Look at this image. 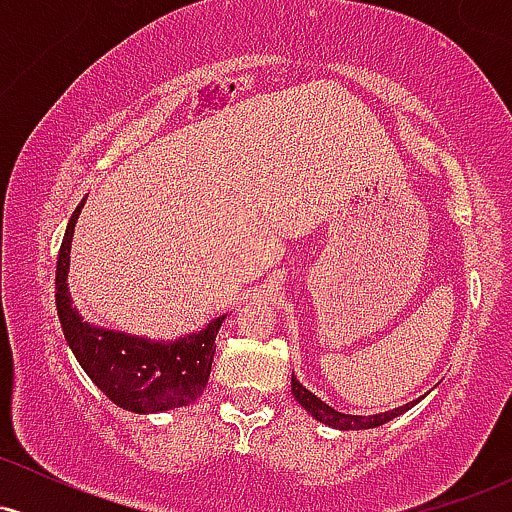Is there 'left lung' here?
Masks as SVG:
<instances>
[{
    "mask_svg": "<svg viewBox=\"0 0 512 512\" xmlns=\"http://www.w3.org/2000/svg\"><path fill=\"white\" fill-rule=\"evenodd\" d=\"M291 392H293V397H296V402L301 404V407L308 411V414H313L317 421H322V424L339 428V431H363V428L383 426V424H387V421H392L395 416L404 414V411H407L409 407H414V404L419 402V399H416V402H409V404H404V407L385 411V414L354 416V414H342V411L332 409L330 404L322 402V399L313 395V392L305 390V387L296 380V375H291Z\"/></svg>",
    "mask_w": 512,
    "mask_h": 512,
    "instance_id": "1",
    "label": "left lung"
}]
</instances>
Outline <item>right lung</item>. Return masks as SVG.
<instances>
[{"mask_svg":"<svg viewBox=\"0 0 512 512\" xmlns=\"http://www.w3.org/2000/svg\"><path fill=\"white\" fill-rule=\"evenodd\" d=\"M81 207L74 209L57 257V313L67 344L88 378L110 397L117 407L134 414H156L195 402L209 383L211 361L216 351V332L223 315L211 320L204 330L187 334L175 342H151L103 327L88 325L72 308L67 274L72 250L74 223Z\"/></svg>","mask_w":512,"mask_h":512,"instance_id":"right-lung-1","label":"right lung"}]
</instances>
